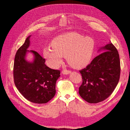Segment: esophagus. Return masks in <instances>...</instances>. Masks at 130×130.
Returning a JSON list of instances; mask_svg holds the SVG:
<instances>
[{
  "instance_id": "obj_1",
  "label": "esophagus",
  "mask_w": 130,
  "mask_h": 130,
  "mask_svg": "<svg viewBox=\"0 0 130 130\" xmlns=\"http://www.w3.org/2000/svg\"><path fill=\"white\" fill-rule=\"evenodd\" d=\"M62 73L63 74L67 75V74H69L71 73V72L70 71H68V70H63V71H62Z\"/></svg>"
}]
</instances>
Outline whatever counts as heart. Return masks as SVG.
Wrapping results in <instances>:
<instances>
[{"label": "heart", "instance_id": "obj_1", "mask_svg": "<svg viewBox=\"0 0 130 130\" xmlns=\"http://www.w3.org/2000/svg\"><path fill=\"white\" fill-rule=\"evenodd\" d=\"M52 47L45 48L44 57L52 68L61 64L62 56H66L68 63L75 68H81L89 63L93 54L95 42L90 37H84L76 32L59 35L51 42Z\"/></svg>", "mask_w": 130, "mask_h": 130}]
</instances>
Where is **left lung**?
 <instances>
[{"mask_svg":"<svg viewBox=\"0 0 130 130\" xmlns=\"http://www.w3.org/2000/svg\"><path fill=\"white\" fill-rule=\"evenodd\" d=\"M103 51L81 71L83 83L79 89L80 96L90 103H97L109 96L118 85L120 74L119 55L110 43L101 47Z\"/></svg>","mask_w":130,"mask_h":130,"instance_id":"8db88e82","label":"left lung"}]
</instances>
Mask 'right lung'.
I'll return each instance as SVG.
<instances>
[{
    "label": "right lung",
    "mask_w": 130,
    "mask_h": 130,
    "mask_svg": "<svg viewBox=\"0 0 130 130\" xmlns=\"http://www.w3.org/2000/svg\"><path fill=\"white\" fill-rule=\"evenodd\" d=\"M29 36L17 50L13 64L14 83L19 92L27 100L37 104L46 103L56 93V83L60 76V71L48 68L45 59L37 52L28 50ZM28 53L34 59L28 61Z\"/></svg>",
    "instance_id": "1"
}]
</instances>
